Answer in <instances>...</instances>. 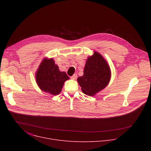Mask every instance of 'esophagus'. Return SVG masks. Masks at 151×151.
<instances>
[{
	"label": "esophagus",
	"instance_id": "1",
	"mask_svg": "<svg viewBox=\"0 0 151 151\" xmlns=\"http://www.w3.org/2000/svg\"><path fill=\"white\" fill-rule=\"evenodd\" d=\"M77 75L76 74H74L72 76H71L70 77V78L72 79H73V80H75L76 78H77Z\"/></svg>",
	"mask_w": 151,
	"mask_h": 151
}]
</instances>
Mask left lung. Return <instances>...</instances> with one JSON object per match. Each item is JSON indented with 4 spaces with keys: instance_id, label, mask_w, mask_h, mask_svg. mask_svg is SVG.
I'll return each instance as SVG.
<instances>
[{
    "instance_id": "8db88e82",
    "label": "left lung",
    "mask_w": 151,
    "mask_h": 151,
    "mask_svg": "<svg viewBox=\"0 0 151 151\" xmlns=\"http://www.w3.org/2000/svg\"><path fill=\"white\" fill-rule=\"evenodd\" d=\"M111 78L108 63L100 53L94 51L86 61L83 75L79 76L77 81L85 94L93 96L107 87Z\"/></svg>"
}]
</instances>
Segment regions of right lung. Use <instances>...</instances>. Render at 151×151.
<instances>
[{
  "instance_id": "1",
  "label": "right lung",
  "mask_w": 151,
  "mask_h": 151,
  "mask_svg": "<svg viewBox=\"0 0 151 151\" xmlns=\"http://www.w3.org/2000/svg\"><path fill=\"white\" fill-rule=\"evenodd\" d=\"M39 88L53 96L60 94L64 82L69 79L65 72H61L52 58H44L40 63L35 74Z\"/></svg>"
}]
</instances>
